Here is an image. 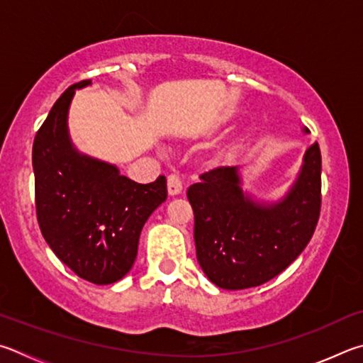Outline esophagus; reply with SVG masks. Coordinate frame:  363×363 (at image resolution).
Masks as SVG:
<instances>
[{"label":"esophagus","instance_id":"obj_1","mask_svg":"<svg viewBox=\"0 0 363 363\" xmlns=\"http://www.w3.org/2000/svg\"><path fill=\"white\" fill-rule=\"evenodd\" d=\"M167 191L170 196H178L183 191V183L180 180V177L175 174L167 177Z\"/></svg>","mask_w":363,"mask_h":363}]
</instances>
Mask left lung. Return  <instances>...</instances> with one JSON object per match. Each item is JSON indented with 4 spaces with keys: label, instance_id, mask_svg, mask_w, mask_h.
I'll return each instance as SVG.
<instances>
[{
    "label": "left lung",
    "instance_id": "1",
    "mask_svg": "<svg viewBox=\"0 0 363 363\" xmlns=\"http://www.w3.org/2000/svg\"><path fill=\"white\" fill-rule=\"evenodd\" d=\"M320 170V150L314 143L304 152L289 193L276 202L257 201L244 191L239 167L202 174L186 194L194 211L196 257L208 281L225 290H242L289 268L319 220Z\"/></svg>",
    "mask_w": 363,
    "mask_h": 363
}]
</instances>
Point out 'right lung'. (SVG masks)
Wrapping results in <instances>:
<instances>
[{"label": "right lung", "mask_w": 363, "mask_h": 363, "mask_svg": "<svg viewBox=\"0 0 363 363\" xmlns=\"http://www.w3.org/2000/svg\"><path fill=\"white\" fill-rule=\"evenodd\" d=\"M76 82L49 111L33 142L36 217L52 252L86 281L108 285L132 269L150 215L167 199V180L142 185L114 164L82 155L68 132Z\"/></svg>", "instance_id": "add662e5"}]
</instances>
